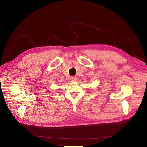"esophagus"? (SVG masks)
<instances>
[{
    "instance_id": "1",
    "label": "esophagus",
    "mask_w": 147,
    "mask_h": 147,
    "mask_svg": "<svg viewBox=\"0 0 147 147\" xmlns=\"http://www.w3.org/2000/svg\"><path fill=\"white\" fill-rule=\"evenodd\" d=\"M76 80H77V78H76V77H75V76H72L71 78V80L72 81V82H76Z\"/></svg>"
}]
</instances>
